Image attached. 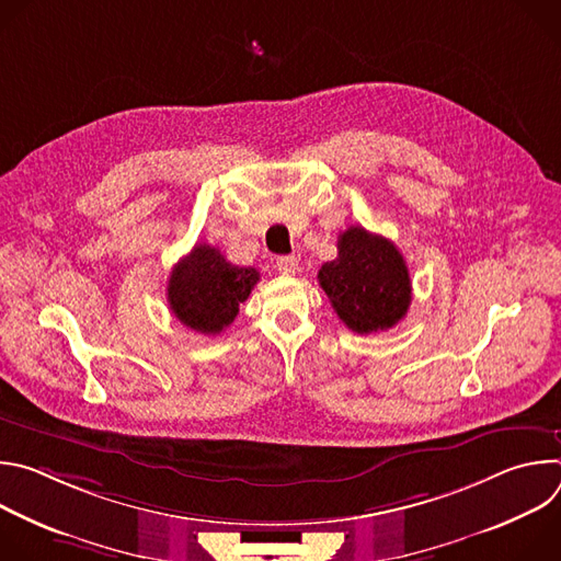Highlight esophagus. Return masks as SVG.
<instances>
[{"label":"esophagus","mask_w":561,"mask_h":561,"mask_svg":"<svg viewBox=\"0 0 561 561\" xmlns=\"http://www.w3.org/2000/svg\"><path fill=\"white\" fill-rule=\"evenodd\" d=\"M277 271L282 275H295L299 271V260L295 255H284V257H277Z\"/></svg>","instance_id":"1"}]
</instances>
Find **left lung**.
<instances>
[{
  "instance_id": "obj_1",
  "label": "left lung",
  "mask_w": 561,
  "mask_h": 561,
  "mask_svg": "<svg viewBox=\"0 0 561 561\" xmlns=\"http://www.w3.org/2000/svg\"><path fill=\"white\" fill-rule=\"evenodd\" d=\"M342 322L359 335L388 331L411 306V277L390 239L351 226L340 234L337 257L317 273Z\"/></svg>"
}]
</instances>
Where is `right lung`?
Returning <instances> with one entry per match:
<instances>
[{"instance_id":"1","label":"right lung","mask_w":561,"mask_h":561,"mask_svg":"<svg viewBox=\"0 0 561 561\" xmlns=\"http://www.w3.org/2000/svg\"><path fill=\"white\" fill-rule=\"evenodd\" d=\"M260 282L257 268L226 262L219 249L197 244L169 279V304L180 322L202 335H219Z\"/></svg>"}]
</instances>
